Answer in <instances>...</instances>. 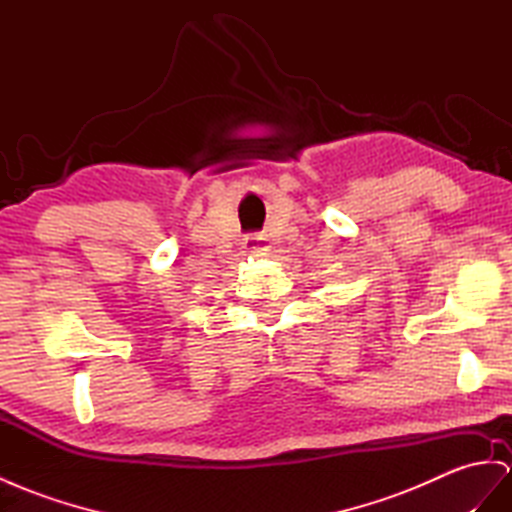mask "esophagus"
I'll list each match as a JSON object with an SVG mask.
<instances>
[{"mask_svg":"<svg viewBox=\"0 0 512 512\" xmlns=\"http://www.w3.org/2000/svg\"><path fill=\"white\" fill-rule=\"evenodd\" d=\"M244 246H246V251L259 253V251H264V248H266V238H261V235H251V238L244 240Z\"/></svg>","mask_w":512,"mask_h":512,"instance_id":"34e87169","label":"esophagus"}]
</instances>
